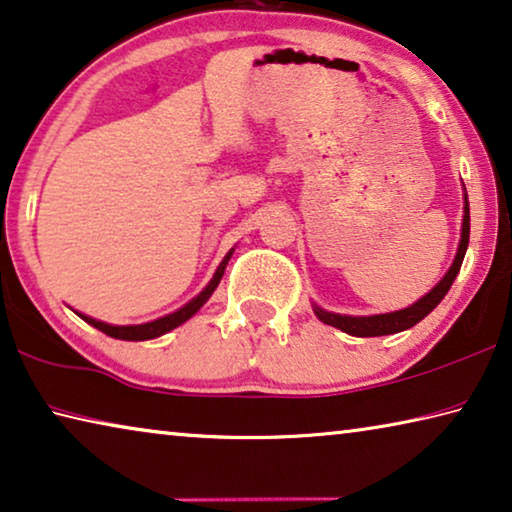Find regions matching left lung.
Instances as JSON below:
<instances>
[{
	"mask_svg": "<svg viewBox=\"0 0 512 512\" xmlns=\"http://www.w3.org/2000/svg\"><path fill=\"white\" fill-rule=\"evenodd\" d=\"M467 245H469V201H467V194H465V219H462V238H460L458 254H455V261L451 265V270L444 274V279L439 281L428 295H423L419 302L407 306V309H400V311H393V313H382V316H359V318L338 316V313H329L325 309H320V306H313V311H316L318 320L325 322V325H332V327L341 329V332L350 334V336L366 338V336H387V334L403 332V329H410V327L416 325V322L426 318L428 313L444 300L448 288L453 286L455 277H458L462 261H465Z\"/></svg>",
	"mask_w": 512,
	"mask_h": 512,
	"instance_id": "8db88e82",
	"label": "left lung"
}]
</instances>
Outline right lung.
<instances>
[{
	"label": "right lung",
	"mask_w": 512,
	"mask_h": 512,
	"mask_svg": "<svg viewBox=\"0 0 512 512\" xmlns=\"http://www.w3.org/2000/svg\"><path fill=\"white\" fill-rule=\"evenodd\" d=\"M231 254H233V249L229 251V254L224 256V261L219 263V267H217V272H215V277H212V281L208 283L206 288L201 290L199 295L194 297V300H192L190 304H185L183 309L169 313V316H164V318H160V320L146 322V325H125V327H116V325H107V322L93 320V318H89V316H82V313H80V318L89 322V325H93L96 329H100L102 334H107V336H112V338H121V341H148V338H155V336L167 334V332H171V329H176L178 325H183L185 320H190V318L194 316V313L199 311L201 306L208 302V297H210L212 293H215V288L219 286V281H222V277H224V270H226V265H229Z\"/></svg>",
	"instance_id": "add662e5"
}]
</instances>
